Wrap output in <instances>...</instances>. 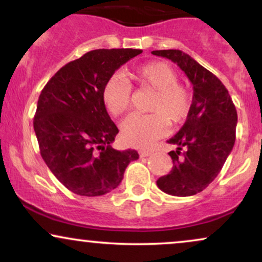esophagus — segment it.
Masks as SVG:
<instances>
[{
  "instance_id": "34e87169",
  "label": "esophagus",
  "mask_w": 262,
  "mask_h": 262,
  "mask_svg": "<svg viewBox=\"0 0 262 262\" xmlns=\"http://www.w3.org/2000/svg\"><path fill=\"white\" fill-rule=\"evenodd\" d=\"M151 150H140L139 151V155L141 156V158H145V156H149V155H151Z\"/></svg>"
}]
</instances>
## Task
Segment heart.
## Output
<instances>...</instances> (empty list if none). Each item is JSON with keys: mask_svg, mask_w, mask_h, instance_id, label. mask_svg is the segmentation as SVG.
Wrapping results in <instances>:
<instances>
[{"mask_svg": "<svg viewBox=\"0 0 262 262\" xmlns=\"http://www.w3.org/2000/svg\"><path fill=\"white\" fill-rule=\"evenodd\" d=\"M128 77L145 89L152 90L148 110L150 114H132L122 123V138L129 145L146 148L166 133L169 121L181 123L191 110V95L177 83V75L162 61L145 64L128 74ZM132 87L122 76L114 75L102 89V102L112 116H121L130 106Z\"/></svg>", "mask_w": 262, "mask_h": 262, "instance_id": "b5f03b06", "label": "heart"}]
</instances>
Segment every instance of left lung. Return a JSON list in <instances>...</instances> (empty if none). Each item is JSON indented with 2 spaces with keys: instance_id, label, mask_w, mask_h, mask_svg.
Segmentation results:
<instances>
[{
  "instance_id": "obj_1",
  "label": "left lung",
  "mask_w": 262,
  "mask_h": 262,
  "mask_svg": "<svg viewBox=\"0 0 262 262\" xmlns=\"http://www.w3.org/2000/svg\"><path fill=\"white\" fill-rule=\"evenodd\" d=\"M151 53L179 65L193 85L187 119L179 133L167 140L179 146L169 152L172 170L156 185L171 196H193L218 176L233 149L237 123L235 106L222 81L188 54L176 49Z\"/></svg>"
}]
</instances>
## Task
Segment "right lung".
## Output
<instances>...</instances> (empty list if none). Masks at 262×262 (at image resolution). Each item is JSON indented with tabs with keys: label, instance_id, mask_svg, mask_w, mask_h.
Masks as SVG:
<instances>
[{
	"label": "right lung",
	"instance_id": "obj_1",
	"mask_svg": "<svg viewBox=\"0 0 262 262\" xmlns=\"http://www.w3.org/2000/svg\"><path fill=\"white\" fill-rule=\"evenodd\" d=\"M140 49H97L68 62L39 96L34 132L43 160L66 188L80 196L106 194L121 183L135 150L113 149L118 128L102 102L114 71Z\"/></svg>",
	"mask_w": 262,
	"mask_h": 262
}]
</instances>
